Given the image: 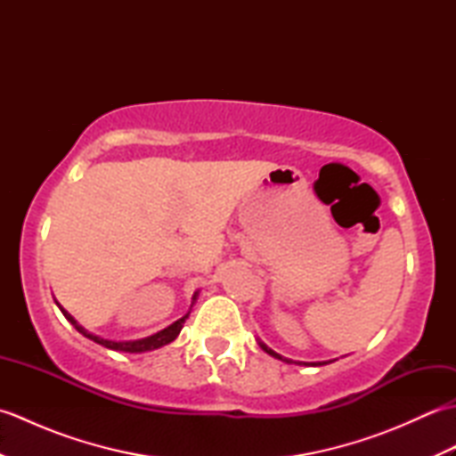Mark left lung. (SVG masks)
Returning <instances> with one entry per match:
<instances>
[{"label":"left lung","instance_id":"1","mask_svg":"<svg viewBox=\"0 0 456 456\" xmlns=\"http://www.w3.org/2000/svg\"><path fill=\"white\" fill-rule=\"evenodd\" d=\"M260 346H263L268 354H273L274 358H280V361H286V362H289V364L294 362V361H289V358H282V356H280L278 353H274L273 348H268L265 343H260ZM294 364H305V366H307V364H312V366H322V364H327V362H294Z\"/></svg>","mask_w":456,"mask_h":456}]
</instances>
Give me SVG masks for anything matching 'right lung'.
Masks as SVG:
<instances>
[{"label": "right lung", "instance_id": "1", "mask_svg": "<svg viewBox=\"0 0 456 456\" xmlns=\"http://www.w3.org/2000/svg\"><path fill=\"white\" fill-rule=\"evenodd\" d=\"M196 296H198V294H196ZM196 296H193V299H196ZM58 307H61V305H58ZM61 312L64 314V317L68 319V322H70L76 329H78V331H80L84 337L92 338L94 343L103 345L105 348H111V351H123V353H144V351H152V348H159V346H162V345L172 343L174 338L178 337V333L182 331L183 322H186V317H188V315H183L182 319H178V322H174L170 327L162 329V331H159L157 335H151V337H147V338H139V341L118 343V341H110V338H102V337H98V335L88 333L84 327H80L78 323H76V319H74L70 314H68L64 307H61Z\"/></svg>", "mask_w": 456, "mask_h": 456}]
</instances>
